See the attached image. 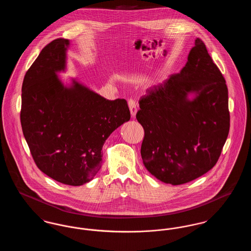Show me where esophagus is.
<instances>
[{
	"mask_svg": "<svg viewBox=\"0 0 251 251\" xmlns=\"http://www.w3.org/2000/svg\"><path fill=\"white\" fill-rule=\"evenodd\" d=\"M128 105H129V108H130V112H131V117L132 118H134L135 117V115H136V112H137V107H136V103H135V101L133 100H128Z\"/></svg>",
	"mask_w": 251,
	"mask_h": 251,
	"instance_id": "1",
	"label": "esophagus"
}]
</instances>
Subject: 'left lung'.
<instances>
[{"instance_id": "obj_1", "label": "left lung", "mask_w": 251, "mask_h": 251, "mask_svg": "<svg viewBox=\"0 0 251 251\" xmlns=\"http://www.w3.org/2000/svg\"><path fill=\"white\" fill-rule=\"evenodd\" d=\"M139 105L141 156L151 175L179 185L215 167L229 131L228 97L201 39L195 40L179 73L148 89Z\"/></svg>"}]
</instances>
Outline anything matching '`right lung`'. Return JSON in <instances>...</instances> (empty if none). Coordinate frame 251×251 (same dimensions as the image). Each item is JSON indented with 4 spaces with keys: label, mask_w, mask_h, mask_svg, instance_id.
<instances>
[{
    "label": "right lung",
    "mask_w": 251,
    "mask_h": 251,
    "mask_svg": "<svg viewBox=\"0 0 251 251\" xmlns=\"http://www.w3.org/2000/svg\"><path fill=\"white\" fill-rule=\"evenodd\" d=\"M70 40L57 38L40 51L24 76L21 123L37 167L61 183L79 186L101 167L110 134L131 119L124 99L109 100L72 78L67 70Z\"/></svg>",
    "instance_id": "1"
}]
</instances>
